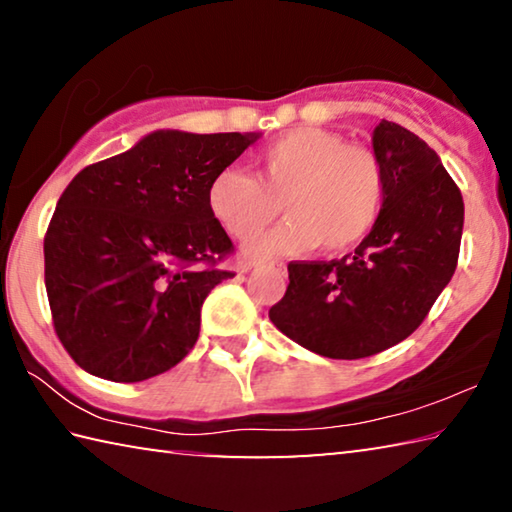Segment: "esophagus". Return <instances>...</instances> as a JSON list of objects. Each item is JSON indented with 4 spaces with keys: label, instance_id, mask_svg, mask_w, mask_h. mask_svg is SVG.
I'll return each instance as SVG.
<instances>
[{
    "label": "esophagus",
    "instance_id": "1",
    "mask_svg": "<svg viewBox=\"0 0 512 512\" xmlns=\"http://www.w3.org/2000/svg\"><path fill=\"white\" fill-rule=\"evenodd\" d=\"M275 268V271H284V264L280 262H271V264H264V262H253V264H246L244 271H259V268Z\"/></svg>",
    "mask_w": 512,
    "mask_h": 512
}]
</instances>
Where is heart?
Here are the masks:
<instances>
[{"instance_id":"heart-1","label":"heart","mask_w":512,"mask_h":512,"mask_svg":"<svg viewBox=\"0 0 512 512\" xmlns=\"http://www.w3.org/2000/svg\"><path fill=\"white\" fill-rule=\"evenodd\" d=\"M255 176L225 167L210 180L207 207L232 239L257 237L282 210L280 228L253 244L257 253H298L320 246L341 253L377 223L386 198L379 155L325 128L302 126L255 155Z\"/></svg>"}]
</instances>
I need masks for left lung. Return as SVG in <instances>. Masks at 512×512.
<instances>
[{
    "mask_svg": "<svg viewBox=\"0 0 512 512\" xmlns=\"http://www.w3.org/2000/svg\"><path fill=\"white\" fill-rule=\"evenodd\" d=\"M372 149L386 198L370 235L332 262H289V287L268 311L302 348L363 359L393 348L427 318L452 280L463 235V196L418 135L381 119Z\"/></svg>",
    "mask_w": 512,
    "mask_h": 512,
    "instance_id": "1",
    "label": "left lung"
}]
</instances>
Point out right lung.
<instances>
[{
	"label": "right lung",
	"mask_w": 512,
	"mask_h": 512,
	"mask_svg": "<svg viewBox=\"0 0 512 512\" xmlns=\"http://www.w3.org/2000/svg\"><path fill=\"white\" fill-rule=\"evenodd\" d=\"M255 140L158 131L65 187L45 235V287L56 336L83 370L133 384L194 348L207 293L235 277L207 187Z\"/></svg>",
	"instance_id": "add662e5"
}]
</instances>
